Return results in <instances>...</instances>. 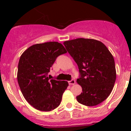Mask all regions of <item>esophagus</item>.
Listing matches in <instances>:
<instances>
[{
    "instance_id": "1",
    "label": "esophagus",
    "mask_w": 131,
    "mask_h": 131,
    "mask_svg": "<svg viewBox=\"0 0 131 131\" xmlns=\"http://www.w3.org/2000/svg\"><path fill=\"white\" fill-rule=\"evenodd\" d=\"M68 83H69L70 85H74V84H75V80H73V79H72V80H70V81L68 82Z\"/></svg>"
}]
</instances>
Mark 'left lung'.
Segmentation results:
<instances>
[{
  "instance_id": "8db88e82",
  "label": "left lung",
  "mask_w": 131,
  "mask_h": 131,
  "mask_svg": "<svg viewBox=\"0 0 131 131\" xmlns=\"http://www.w3.org/2000/svg\"><path fill=\"white\" fill-rule=\"evenodd\" d=\"M77 64L80 77L77 80L82 92L77 96L80 104L92 106L105 101L116 80L114 58L104 43L91 39H79L63 43Z\"/></svg>"
}]
</instances>
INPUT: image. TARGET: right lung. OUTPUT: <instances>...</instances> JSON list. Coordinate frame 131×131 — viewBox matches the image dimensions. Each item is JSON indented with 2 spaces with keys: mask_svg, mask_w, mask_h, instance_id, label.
<instances>
[{
  "mask_svg": "<svg viewBox=\"0 0 131 131\" xmlns=\"http://www.w3.org/2000/svg\"><path fill=\"white\" fill-rule=\"evenodd\" d=\"M67 52L61 43L48 42L30 46L19 58L18 84L25 100L35 109L49 112L60 105L68 82L50 80L47 74L58 56Z\"/></svg>",
  "mask_w": 131,
  "mask_h": 131,
  "instance_id": "obj_1",
  "label": "right lung"
}]
</instances>
